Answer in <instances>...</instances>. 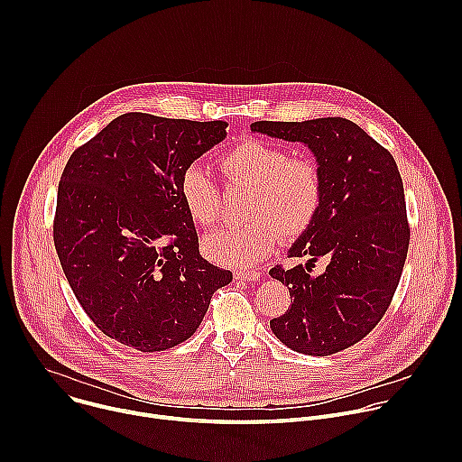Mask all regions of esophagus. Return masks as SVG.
<instances>
[{
    "label": "esophagus",
    "instance_id": "obj_1",
    "mask_svg": "<svg viewBox=\"0 0 462 462\" xmlns=\"http://www.w3.org/2000/svg\"><path fill=\"white\" fill-rule=\"evenodd\" d=\"M234 278L239 282H255L259 278L257 271H236Z\"/></svg>",
    "mask_w": 462,
    "mask_h": 462
}]
</instances>
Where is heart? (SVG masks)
I'll list each match as a JSON object with an SVG mask.
<instances>
[{
	"label": "heart",
	"instance_id": "b5f03b06",
	"mask_svg": "<svg viewBox=\"0 0 462 462\" xmlns=\"http://www.w3.org/2000/svg\"><path fill=\"white\" fill-rule=\"evenodd\" d=\"M232 184L252 189L246 223L223 226L205 237L203 250L221 265H246L267 255L278 236L298 237L318 217L323 175L310 155H291L283 146L248 139L219 159ZM182 205L193 223L212 226L221 216V191L201 164H188L179 180Z\"/></svg>",
	"mask_w": 462,
	"mask_h": 462
}]
</instances>
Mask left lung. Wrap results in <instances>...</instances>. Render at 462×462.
Wrapping results in <instances>:
<instances>
[{
	"label": "left lung",
	"instance_id": "1",
	"mask_svg": "<svg viewBox=\"0 0 462 462\" xmlns=\"http://www.w3.org/2000/svg\"><path fill=\"white\" fill-rule=\"evenodd\" d=\"M250 129L303 143L319 164L321 208L287 254L309 263L269 273L289 287L292 301L271 328L292 351L335 355L373 331L399 287L410 246L401 171L393 155L347 118L259 120ZM319 256L328 267L312 277L310 265Z\"/></svg>",
	"mask_w": 462,
	"mask_h": 462
}]
</instances>
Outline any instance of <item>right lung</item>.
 <instances>
[{
  "label": "right lung",
  "mask_w": 462,
  "mask_h": 462,
  "mask_svg": "<svg viewBox=\"0 0 462 462\" xmlns=\"http://www.w3.org/2000/svg\"><path fill=\"white\" fill-rule=\"evenodd\" d=\"M226 125L124 113L63 168L52 226L61 269L86 314L122 346L182 344L232 282L201 257L179 193L182 170L219 144Z\"/></svg>",
  "instance_id": "obj_1"
}]
</instances>
